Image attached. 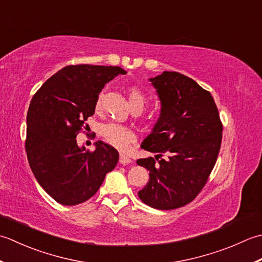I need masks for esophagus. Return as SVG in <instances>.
Returning <instances> with one entry per match:
<instances>
[{"label": "esophagus", "mask_w": 262, "mask_h": 262, "mask_svg": "<svg viewBox=\"0 0 262 262\" xmlns=\"http://www.w3.org/2000/svg\"><path fill=\"white\" fill-rule=\"evenodd\" d=\"M132 161L131 159L127 157V156H125V155H123V154H121L120 155V163L122 164V165H126V164H130Z\"/></svg>", "instance_id": "esophagus-1"}]
</instances>
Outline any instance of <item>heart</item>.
<instances>
[{"label": "heart", "mask_w": 262, "mask_h": 262, "mask_svg": "<svg viewBox=\"0 0 262 262\" xmlns=\"http://www.w3.org/2000/svg\"><path fill=\"white\" fill-rule=\"evenodd\" d=\"M127 97H129V103L132 110L142 111L145 108L147 104V98L141 90L135 87L130 88L127 90ZM101 98H103V93L99 94L97 101H96V106L97 107L100 106ZM98 133L106 142L117 149H125L131 142L136 140V133L131 127L120 123H115V122H107V123L100 124Z\"/></svg>", "instance_id": "b5f03b06"}]
</instances>
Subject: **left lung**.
I'll return each instance as SVG.
<instances>
[{"label": "left lung", "instance_id": "left-lung-1", "mask_svg": "<svg viewBox=\"0 0 262 262\" xmlns=\"http://www.w3.org/2000/svg\"><path fill=\"white\" fill-rule=\"evenodd\" d=\"M149 81L162 108L141 143L156 156L137 161L149 170V182L138 195L155 209L170 210L188 205L207 183L221 149L223 124L211 94L193 79L164 71Z\"/></svg>", "mask_w": 262, "mask_h": 262}]
</instances>
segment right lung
<instances>
[{
    "instance_id": "1",
    "label": "right lung",
    "mask_w": 262,
    "mask_h": 262,
    "mask_svg": "<svg viewBox=\"0 0 262 262\" xmlns=\"http://www.w3.org/2000/svg\"><path fill=\"white\" fill-rule=\"evenodd\" d=\"M122 68L68 66L46 80L30 101L27 114L26 151L37 182L58 204L76 206L98 191L119 152L103 141L94 151L77 143L105 83ZM88 126V125H87Z\"/></svg>"
}]
</instances>
